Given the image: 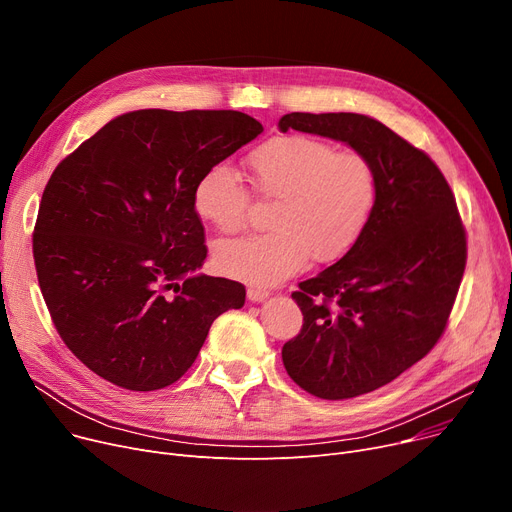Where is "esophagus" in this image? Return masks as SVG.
Instances as JSON below:
<instances>
[{
	"instance_id": "34e87169",
	"label": "esophagus",
	"mask_w": 512,
	"mask_h": 512,
	"mask_svg": "<svg viewBox=\"0 0 512 512\" xmlns=\"http://www.w3.org/2000/svg\"><path fill=\"white\" fill-rule=\"evenodd\" d=\"M267 297H270V292H267V290H261V288H249L247 290V299L251 303H263Z\"/></svg>"
}]
</instances>
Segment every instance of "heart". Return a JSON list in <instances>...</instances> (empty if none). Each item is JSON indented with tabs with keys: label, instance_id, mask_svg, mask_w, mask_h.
<instances>
[{
	"label": "heart",
	"instance_id": "b5f03b06",
	"mask_svg": "<svg viewBox=\"0 0 512 512\" xmlns=\"http://www.w3.org/2000/svg\"><path fill=\"white\" fill-rule=\"evenodd\" d=\"M253 188L276 199L272 232L226 240L215 265L230 278L274 286L307 265L344 255L359 238L378 193L371 161L357 151H336L324 139L282 134L247 157ZM247 186L228 166H211L195 182L193 207L215 230L242 228L249 207Z\"/></svg>",
	"mask_w": 512,
	"mask_h": 512
}]
</instances>
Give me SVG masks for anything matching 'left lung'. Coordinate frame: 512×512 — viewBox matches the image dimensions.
<instances>
[{
    "label": "left lung",
    "instance_id": "left-lung-1",
    "mask_svg": "<svg viewBox=\"0 0 512 512\" xmlns=\"http://www.w3.org/2000/svg\"><path fill=\"white\" fill-rule=\"evenodd\" d=\"M278 126L340 141L375 170L378 193L359 238L292 292L303 328L282 348L303 390L355 398L390 384L440 340L465 272V228L440 168L382 122L292 112Z\"/></svg>",
    "mask_w": 512,
    "mask_h": 512
}]
</instances>
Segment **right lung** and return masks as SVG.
Instances as JSON below:
<instances>
[{"label":"right lung","mask_w":512,"mask_h":512,"mask_svg":"<svg viewBox=\"0 0 512 512\" xmlns=\"http://www.w3.org/2000/svg\"><path fill=\"white\" fill-rule=\"evenodd\" d=\"M263 126L232 110H137L107 122L53 170L33 255L66 346L134 392L178 382L213 319L245 286L197 274L207 257L197 178Z\"/></svg>","instance_id":"1"}]
</instances>
